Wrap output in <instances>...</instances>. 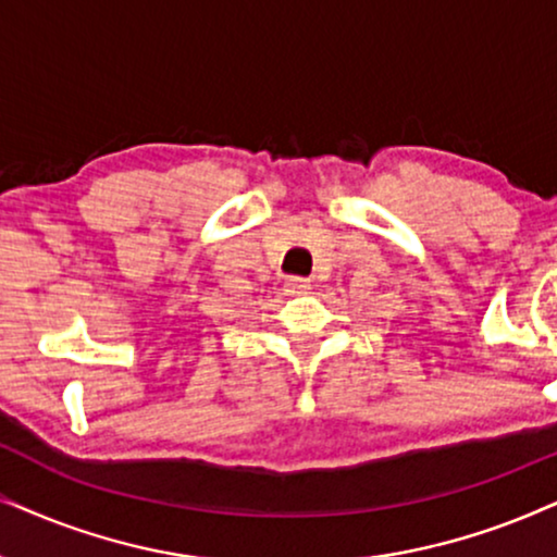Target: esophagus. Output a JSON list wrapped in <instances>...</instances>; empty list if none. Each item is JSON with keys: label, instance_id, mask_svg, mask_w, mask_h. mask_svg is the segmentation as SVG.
<instances>
[{"label": "esophagus", "instance_id": "obj_1", "mask_svg": "<svg viewBox=\"0 0 557 557\" xmlns=\"http://www.w3.org/2000/svg\"><path fill=\"white\" fill-rule=\"evenodd\" d=\"M308 290H311V285H308V280H302V277H287V280H285V293L302 295V293H308Z\"/></svg>", "mask_w": 557, "mask_h": 557}]
</instances>
